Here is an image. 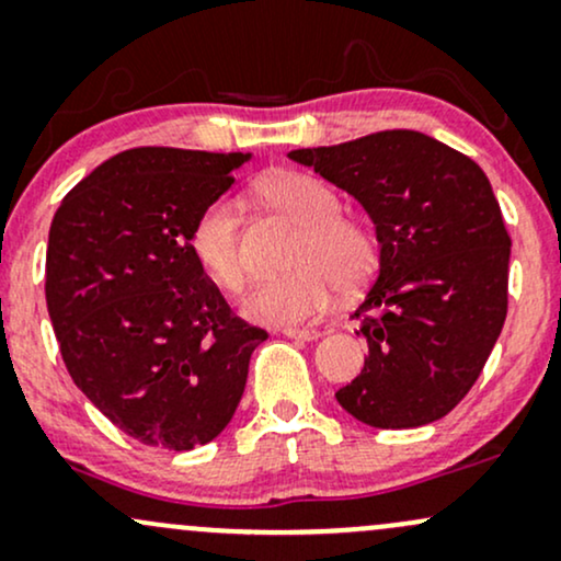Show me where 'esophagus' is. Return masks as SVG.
<instances>
[{
    "label": "esophagus",
    "mask_w": 561,
    "mask_h": 561,
    "mask_svg": "<svg viewBox=\"0 0 561 561\" xmlns=\"http://www.w3.org/2000/svg\"><path fill=\"white\" fill-rule=\"evenodd\" d=\"M280 333L288 335V339H299V341H314L322 335L320 331H314V328H283Z\"/></svg>",
    "instance_id": "esophagus-1"
}]
</instances>
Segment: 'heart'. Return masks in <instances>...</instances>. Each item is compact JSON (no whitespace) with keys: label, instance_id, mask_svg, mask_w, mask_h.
Returning <instances> with one entry per match:
<instances>
[{"label":"heart","instance_id":"heart-1","mask_svg":"<svg viewBox=\"0 0 561 561\" xmlns=\"http://www.w3.org/2000/svg\"><path fill=\"white\" fill-rule=\"evenodd\" d=\"M262 196L299 222L291 275L260 283L243 301V314L267 325H301L333 305L335 288L352 294L378 267V241L362 222L341 215L331 186L307 173H278L262 183ZM191 252L207 278L228 294H239L249 265L241 247L239 204L228 196L209 204L191 230Z\"/></svg>","mask_w":561,"mask_h":561}]
</instances>
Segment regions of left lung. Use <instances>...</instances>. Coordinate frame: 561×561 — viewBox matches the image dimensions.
Instances as JSON below:
<instances>
[{
    "label": "left lung",
    "instance_id": "8db88e82",
    "mask_svg": "<svg viewBox=\"0 0 561 561\" xmlns=\"http://www.w3.org/2000/svg\"><path fill=\"white\" fill-rule=\"evenodd\" d=\"M370 215L380 270L354 318L365 367L335 399L359 423L399 431L467 397L506 320L512 239L470 157L420 130L294 149Z\"/></svg>",
    "mask_w": 561,
    "mask_h": 561
}]
</instances>
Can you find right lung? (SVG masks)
I'll use <instances>...</instances> for the list:
<instances>
[{
  "label": "right lung",
  "mask_w": 561,
  "mask_h": 561,
  "mask_svg": "<svg viewBox=\"0 0 561 561\" xmlns=\"http://www.w3.org/2000/svg\"><path fill=\"white\" fill-rule=\"evenodd\" d=\"M252 154L138 147L65 196L46 247V309L72 383L147 446L220 436L267 333L230 312L191 230Z\"/></svg>",
  "instance_id": "right-lung-1"
}]
</instances>
